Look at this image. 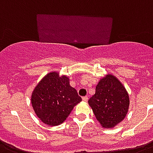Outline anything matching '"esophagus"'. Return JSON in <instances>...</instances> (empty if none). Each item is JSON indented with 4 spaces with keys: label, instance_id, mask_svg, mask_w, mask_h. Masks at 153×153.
Segmentation results:
<instances>
[{
    "label": "esophagus",
    "instance_id": "obj_1",
    "mask_svg": "<svg viewBox=\"0 0 153 153\" xmlns=\"http://www.w3.org/2000/svg\"><path fill=\"white\" fill-rule=\"evenodd\" d=\"M82 100L84 101V102H87V100H88V96H83Z\"/></svg>",
    "mask_w": 153,
    "mask_h": 153
}]
</instances>
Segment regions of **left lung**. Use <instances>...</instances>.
<instances>
[{
	"mask_svg": "<svg viewBox=\"0 0 153 153\" xmlns=\"http://www.w3.org/2000/svg\"><path fill=\"white\" fill-rule=\"evenodd\" d=\"M88 104L103 128H113L124 120L130 99L124 85L115 75L107 74L100 80Z\"/></svg>",
	"mask_w": 153,
	"mask_h": 153,
	"instance_id": "8db88e82",
	"label": "left lung"
}]
</instances>
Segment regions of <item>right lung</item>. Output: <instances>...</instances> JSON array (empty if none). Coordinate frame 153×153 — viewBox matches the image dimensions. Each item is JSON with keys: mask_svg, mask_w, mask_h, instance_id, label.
Segmentation results:
<instances>
[{"mask_svg": "<svg viewBox=\"0 0 153 153\" xmlns=\"http://www.w3.org/2000/svg\"><path fill=\"white\" fill-rule=\"evenodd\" d=\"M82 101L67 75L51 71L34 88L31 103L36 116L45 124L57 126L66 120L74 106Z\"/></svg>", "mask_w": 153, "mask_h": 153, "instance_id": "1", "label": "right lung"}]
</instances>
